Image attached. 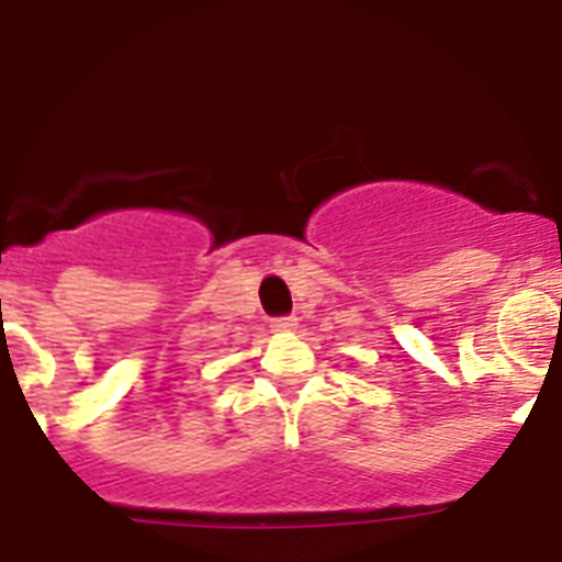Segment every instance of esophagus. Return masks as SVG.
Returning a JSON list of instances; mask_svg holds the SVG:
<instances>
[{"label": "esophagus", "instance_id": "1", "mask_svg": "<svg viewBox=\"0 0 562 562\" xmlns=\"http://www.w3.org/2000/svg\"><path fill=\"white\" fill-rule=\"evenodd\" d=\"M295 324H297L295 315H281V317H272L270 326L276 331H290V329H295Z\"/></svg>", "mask_w": 562, "mask_h": 562}]
</instances>
